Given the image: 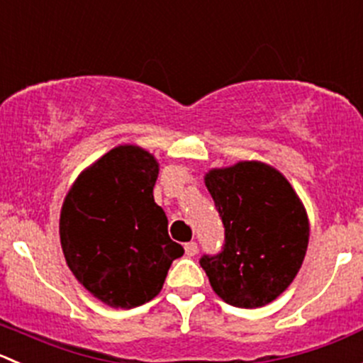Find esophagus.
Returning <instances> with one entry per match:
<instances>
[{
  "instance_id": "34e87169",
  "label": "esophagus",
  "mask_w": 363,
  "mask_h": 363,
  "mask_svg": "<svg viewBox=\"0 0 363 363\" xmlns=\"http://www.w3.org/2000/svg\"><path fill=\"white\" fill-rule=\"evenodd\" d=\"M196 252H199V246H196L195 241H189L184 245V253L188 257H195Z\"/></svg>"
}]
</instances>
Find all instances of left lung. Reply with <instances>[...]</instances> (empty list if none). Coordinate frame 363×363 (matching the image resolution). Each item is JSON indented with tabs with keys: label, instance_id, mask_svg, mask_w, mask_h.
Instances as JSON below:
<instances>
[{
	"label": "left lung",
	"instance_id": "8db88e82",
	"mask_svg": "<svg viewBox=\"0 0 363 363\" xmlns=\"http://www.w3.org/2000/svg\"><path fill=\"white\" fill-rule=\"evenodd\" d=\"M206 186L225 227V245L200 266L228 305L257 308L280 296L298 275L308 246L300 196L277 168L239 161L213 168Z\"/></svg>",
	"mask_w": 363,
	"mask_h": 363
}]
</instances>
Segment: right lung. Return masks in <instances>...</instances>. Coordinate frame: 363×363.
<instances>
[{"instance_id":"obj_1","label":"right lung","mask_w":363,"mask_h":363,"mask_svg":"<svg viewBox=\"0 0 363 363\" xmlns=\"http://www.w3.org/2000/svg\"><path fill=\"white\" fill-rule=\"evenodd\" d=\"M160 163L145 149L118 145L83 170L60 214L67 266L88 293L113 308L147 303L184 253L168 235L152 189Z\"/></svg>"}]
</instances>
